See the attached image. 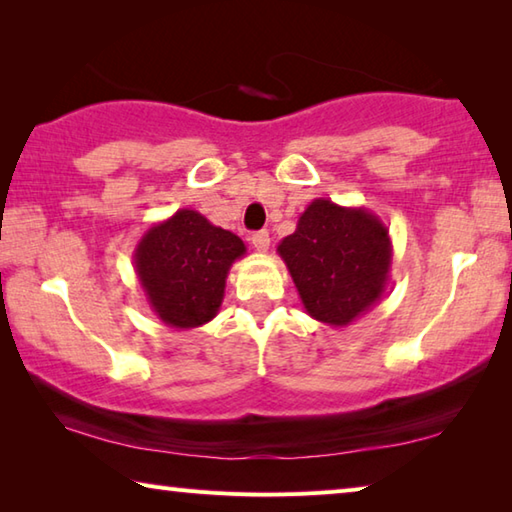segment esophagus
Returning <instances> with one entry per match:
<instances>
[{
  "label": "esophagus",
  "instance_id": "esophagus-1",
  "mask_svg": "<svg viewBox=\"0 0 512 512\" xmlns=\"http://www.w3.org/2000/svg\"><path fill=\"white\" fill-rule=\"evenodd\" d=\"M250 241H253V248L257 250V253H266L268 246H271V237H268L266 230L255 232V235L250 237Z\"/></svg>",
  "mask_w": 512,
  "mask_h": 512
}]
</instances>
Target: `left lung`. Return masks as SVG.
Instances as JSON below:
<instances>
[{
    "mask_svg": "<svg viewBox=\"0 0 512 512\" xmlns=\"http://www.w3.org/2000/svg\"><path fill=\"white\" fill-rule=\"evenodd\" d=\"M277 255L287 264L302 307L329 327H348L377 305L388 287L393 244L388 228L366 207L316 198Z\"/></svg>",
    "mask_w": 512,
    "mask_h": 512,
    "instance_id": "8db88e82",
    "label": "left lung"
}]
</instances>
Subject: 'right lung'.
<instances>
[{
    "label": "right lung",
    "mask_w": 512,
    "mask_h": 512,
    "mask_svg": "<svg viewBox=\"0 0 512 512\" xmlns=\"http://www.w3.org/2000/svg\"><path fill=\"white\" fill-rule=\"evenodd\" d=\"M244 255L235 232L183 207L144 232L133 264L153 314L173 329H194L219 314L225 277Z\"/></svg>",
    "instance_id": "1"
}]
</instances>
